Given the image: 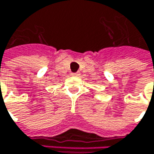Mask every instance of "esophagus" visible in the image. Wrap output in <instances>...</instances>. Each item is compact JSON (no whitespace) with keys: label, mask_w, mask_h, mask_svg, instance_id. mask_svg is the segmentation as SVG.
<instances>
[{"label":"esophagus","mask_w":154,"mask_h":154,"mask_svg":"<svg viewBox=\"0 0 154 154\" xmlns=\"http://www.w3.org/2000/svg\"><path fill=\"white\" fill-rule=\"evenodd\" d=\"M79 75H80V74H79L78 72H77V73H72V76H74V77H78Z\"/></svg>","instance_id":"34e87169"}]
</instances>
